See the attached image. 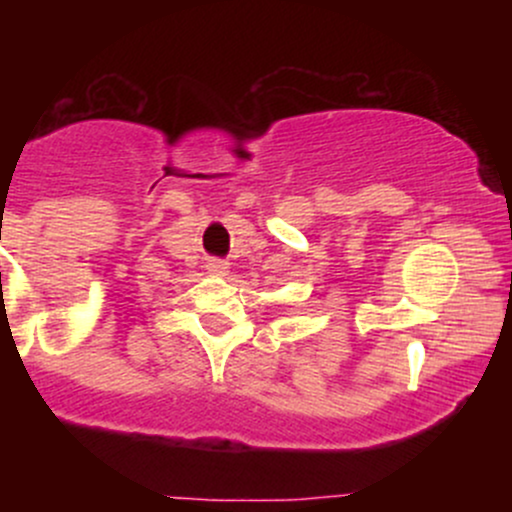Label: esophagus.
Wrapping results in <instances>:
<instances>
[{"label": "esophagus", "mask_w": 512, "mask_h": 512, "mask_svg": "<svg viewBox=\"0 0 512 512\" xmlns=\"http://www.w3.org/2000/svg\"><path fill=\"white\" fill-rule=\"evenodd\" d=\"M207 269H209V274H226L228 272V264L221 262V260H209L207 262Z\"/></svg>", "instance_id": "esophagus-1"}]
</instances>
